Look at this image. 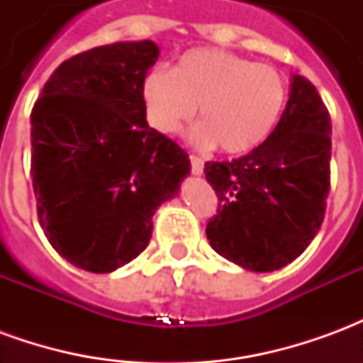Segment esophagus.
<instances>
[{
    "mask_svg": "<svg viewBox=\"0 0 363 363\" xmlns=\"http://www.w3.org/2000/svg\"><path fill=\"white\" fill-rule=\"evenodd\" d=\"M190 167H192V174H202L204 173V161L196 155H190Z\"/></svg>",
    "mask_w": 363,
    "mask_h": 363,
    "instance_id": "obj_1",
    "label": "esophagus"
}]
</instances>
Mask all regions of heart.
I'll return each mask as SVG.
<instances>
[{
  "mask_svg": "<svg viewBox=\"0 0 363 363\" xmlns=\"http://www.w3.org/2000/svg\"><path fill=\"white\" fill-rule=\"evenodd\" d=\"M143 103L151 126L177 134L198 106L192 142L218 145L229 155L249 153L272 134L288 87L276 67L220 48H194L177 60L173 72L155 67L143 79Z\"/></svg>",
  "mask_w": 363,
  "mask_h": 363,
  "instance_id": "1",
  "label": "heart"
}]
</instances>
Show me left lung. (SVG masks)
<instances>
[{
	"label": "left lung",
	"instance_id": "left-lung-1",
	"mask_svg": "<svg viewBox=\"0 0 363 363\" xmlns=\"http://www.w3.org/2000/svg\"><path fill=\"white\" fill-rule=\"evenodd\" d=\"M204 173L220 200L206 228L213 251L251 272L296 260L320 229L330 189V116L315 85L294 75L272 134L243 157L208 161Z\"/></svg>",
	"mask_w": 363,
	"mask_h": 363
}]
</instances>
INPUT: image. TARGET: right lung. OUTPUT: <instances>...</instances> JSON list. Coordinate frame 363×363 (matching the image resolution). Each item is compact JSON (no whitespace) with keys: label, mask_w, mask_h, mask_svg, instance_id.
<instances>
[{"label":"right lung","mask_w":363,"mask_h":363,"mask_svg":"<svg viewBox=\"0 0 363 363\" xmlns=\"http://www.w3.org/2000/svg\"><path fill=\"white\" fill-rule=\"evenodd\" d=\"M157 44L114 43L60 64L30 114L38 221L74 267L106 274L150 245L153 213L177 196L189 153L145 120Z\"/></svg>","instance_id":"obj_1"}]
</instances>
